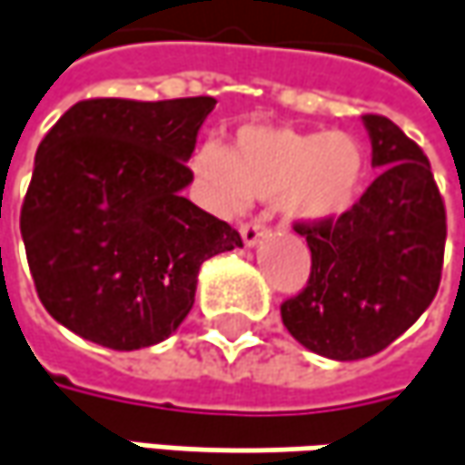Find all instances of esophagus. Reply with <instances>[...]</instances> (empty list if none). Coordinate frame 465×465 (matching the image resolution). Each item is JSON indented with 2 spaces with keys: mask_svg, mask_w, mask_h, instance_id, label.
I'll use <instances>...</instances> for the list:
<instances>
[{
  "mask_svg": "<svg viewBox=\"0 0 465 465\" xmlns=\"http://www.w3.org/2000/svg\"><path fill=\"white\" fill-rule=\"evenodd\" d=\"M267 227L259 224V222H245V224H241V238H243V243L248 245V248H253L262 238H267Z\"/></svg>",
  "mask_w": 465,
  "mask_h": 465,
  "instance_id": "34e87169",
  "label": "esophagus"
}]
</instances>
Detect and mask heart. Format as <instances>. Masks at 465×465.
<instances>
[{
  "mask_svg": "<svg viewBox=\"0 0 465 465\" xmlns=\"http://www.w3.org/2000/svg\"><path fill=\"white\" fill-rule=\"evenodd\" d=\"M369 152L342 130H295L269 123L238 128L232 143H201L191 173L206 201L222 214H238L248 201H272L282 217L327 224L356 209L369 183Z\"/></svg>",
  "mask_w": 465,
  "mask_h": 465,
  "instance_id": "obj_1",
  "label": "heart"
}]
</instances>
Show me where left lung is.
<instances>
[{
  "instance_id": "left-lung-1",
  "label": "left lung",
  "mask_w": 465,
  "mask_h": 465,
  "mask_svg": "<svg viewBox=\"0 0 465 465\" xmlns=\"http://www.w3.org/2000/svg\"><path fill=\"white\" fill-rule=\"evenodd\" d=\"M361 120L380 174L342 220L295 224L312 251V277L280 309L303 348L335 361L380 353L430 309L448 235L424 152L382 114Z\"/></svg>"
}]
</instances>
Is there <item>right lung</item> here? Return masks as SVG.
I'll return each instance as SVG.
<instances>
[{
	"instance_id": "1",
	"label": "right lung",
	"mask_w": 465,
	"mask_h": 465,
	"mask_svg": "<svg viewBox=\"0 0 465 465\" xmlns=\"http://www.w3.org/2000/svg\"><path fill=\"white\" fill-rule=\"evenodd\" d=\"M217 99H88L35 152L20 232L35 291L62 327L112 351L149 348L193 309L198 269L238 230L183 191Z\"/></svg>"
}]
</instances>
